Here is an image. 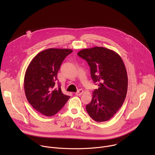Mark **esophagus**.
Segmentation results:
<instances>
[{"mask_svg": "<svg viewBox=\"0 0 155 155\" xmlns=\"http://www.w3.org/2000/svg\"><path fill=\"white\" fill-rule=\"evenodd\" d=\"M83 93V90H79L77 93H75V95H77V96H80V95H81Z\"/></svg>", "mask_w": 155, "mask_h": 155, "instance_id": "esophagus-1", "label": "esophagus"}]
</instances>
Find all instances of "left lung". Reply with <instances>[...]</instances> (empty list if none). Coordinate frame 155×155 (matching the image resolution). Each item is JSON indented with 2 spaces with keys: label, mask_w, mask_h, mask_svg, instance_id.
Wrapping results in <instances>:
<instances>
[{
  "label": "left lung",
  "mask_w": 155,
  "mask_h": 155,
  "mask_svg": "<svg viewBox=\"0 0 155 155\" xmlns=\"http://www.w3.org/2000/svg\"><path fill=\"white\" fill-rule=\"evenodd\" d=\"M77 54L87 61L91 78L99 86L86 106V111L97 122L108 121L121 107L126 96L128 80L124 64L118 53L104 47L83 49Z\"/></svg>",
  "instance_id": "obj_1"
}]
</instances>
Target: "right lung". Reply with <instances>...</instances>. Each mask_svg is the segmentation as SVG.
<instances>
[{"instance_id":"obj_1","label":"right lung","mask_w":155,"mask_h":155,"mask_svg":"<svg viewBox=\"0 0 155 155\" xmlns=\"http://www.w3.org/2000/svg\"><path fill=\"white\" fill-rule=\"evenodd\" d=\"M72 51L47 49L38 53L28 65L24 80L25 94L32 107L43 115H54L71 97L62 93L59 83L55 87V81L62 61Z\"/></svg>"}]
</instances>
